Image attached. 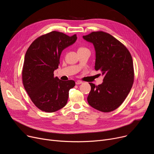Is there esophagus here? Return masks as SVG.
I'll return each instance as SVG.
<instances>
[{
	"instance_id": "34e87169",
	"label": "esophagus",
	"mask_w": 154,
	"mask_h": 154,
	"mask_svg": "<svg viewBox=\"0 0 154 154\" xmlns=\"http://www.w3.org/2000/svg\"><path fill=\"white\" fill-rule=\"evenodd\" d=\"M81 84H82V82L81 81V80H77V81L75 82V84H77V85Z\"/></svg>"
}]
</instances>
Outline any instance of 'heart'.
I'll use <instances>...</instances> for the list:
<instances>
[{"label": "heart", "mask_w": 154, "mask_h": 154, "mask_svg": "<svg viewBox=\"0 0 154 154\" xmlns=\"http://www.w3.org/2000/svg\"><path fill=\"white\" fill-rule=\"evenodd\" d=\"M84 49H87V48H85L84 47H80V48H79V50H84Z\"/></svg>", "instance_id": "heart-1"}]
</instances>
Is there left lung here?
Returning a JSON list of instances; mask_svg holds the SVG:
<instances>
[{"label":"left lung","mask_w":154,"mask_h":154,"mask_svg":"<svg viewBox=\"0 0 154 154\" xmlns=\"http://www.w3.org/2000/svg\"><path fill=\"white\" fill-rule=\"evenodd\" d=\"M83 38L94 45L95 69L103 76L102 84L97 86L89 83L88 103L103 112L114 110L125 100L134 83L132 56L122 43L106 32H93Z\"/></svg>","instance_id":"1"}]
</instances>
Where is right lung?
I'll use <instances>...</instances> for the list:
<instances>
[{"instance_id":"obj_1","label":"right lung","mask_w":154,"mask_h":154,"mask_svg":"<svg viewBox=\"0 0 154 154\" xmlns=\"http://www.w3.org/2000/svg\"><path fill=\"white\" fill-rule=\"evenodd\" d=\"M76 35L69 37L62 32L52 31L36 38L25 55L22 69L24 88L31 100L45 112L57 111L66 106L69 92L75 83L63 81L54 77L60 57L65 48L74 44Z\"/></svg>"}]
</instances>
